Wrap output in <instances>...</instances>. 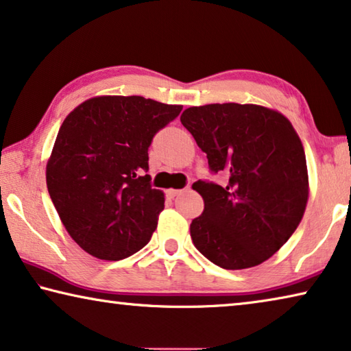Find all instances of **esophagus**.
Wrapping results in <instances>:
<instances>
[{
    "label": "esophagus",
    "mask_w": 351,
    "mask_h": 351,
    "mask_svg": "<svg viewBox=\"0 0 351 351\" xmlns=\"http://www.w3.org/2000/svg\"><path fill=\"white\" fill-rule=\"evenodd\" d=\"M182 192H184V191H180V189H169V191H167V197L175 198L178 195H181Z\"/></svg>",
    "instance_id": "obj_1"
}]
</instances>
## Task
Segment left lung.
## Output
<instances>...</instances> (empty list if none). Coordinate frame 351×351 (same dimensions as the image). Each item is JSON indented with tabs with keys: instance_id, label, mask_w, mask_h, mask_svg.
I'll return each instance as SVG.
<instances>
[{
	"instance_id": "obj_1",
	"label": "left lung",
	"mask_w": 351,
	"mask_h": 351,
	"mask_svg": "<svg viewBox=\"0 0 351 351\" xmlns=\"http://www.w3.org/2000/svg\"><path fill=\"white\" fill-rule=\"evenodd\" d=\"M181 123L225 184L198 180L204 199L192 220L193 245L226 270L248 269L274 256L297 230L308 202L302 141L285 115L254 104L189 108Z\"/></svg>"
}]
</instances>
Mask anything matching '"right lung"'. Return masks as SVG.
<instances>
[{"label": "right lung", "mask_w": 351, "mask_h": 351, "mask_svg": "<svg viewBox=\"0 0 351 351\" xmlns=\"http://www.w3.org/2000/svg\"><path fill=\"white\" fill-rule=\"evenodd\" d=\"M181 109L143 97H97L64 120L47 186L65 230L88 254L120 261L149 242L165 198L147 175L148 148Z\"/></svg>", "instance_id": "1"}]
</instances>
